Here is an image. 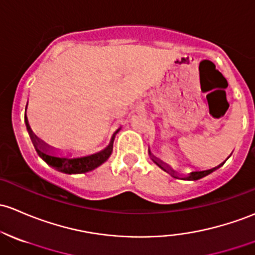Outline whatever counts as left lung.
Here are the masks:
<instances>
[{"label": "left lung", "instance_id": "left-lung-1", "mask_svg": "<svg viewBox=\"0 0 255 255\" xmlns=\"http://www.w3.org/2000/svg\"><path fill=\"white\" fill-rule=\"evenodd\" d=\"M149 154H150V152H149ZM150 155H152V154H150ZM230 155H231V154H230ZM230 155H229V157H230ZM229 157H227V158H229ZM152 159H153V161H154L155 164H157L158 166H159V168L161 169V170H164V171L169 172V174H171L172 176H174V177H176V179H179V176H177V172L172 170L171 168H169L168 165H165V164H164L163 161H160V160H158V159H154V158H152ZM224 163H225V161H223V163H221V164H219V165H218V166H215V168L208 169V170L192 171V172H190V174H188V175H186V176L181 177V179H182V180H199V179H202V177L207 176V175L212 174V172H213V171H215L216 169H219V168H220L221 165H224ZM175 173H176L177 175H175Z\"/></svg>", "mask_w": 255, "mask_h": 255}]
</instances>
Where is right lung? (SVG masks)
Here are the masks:
<instances>
[{"label":"right lung","instance_id":"1","mask_svg":"<svg viewBox=\"0 0 255 255\" xmlns=\"http://www.w3.org/2000/svg\"><path fill=\"white\" fill-rule=\"evenodd\" d=\"M25 124L28 128V131L30 133V137H31L32 146H34L35 150L39 154L40 158H42V160H45L48 165L54 168L56 170L65 172V174H84V172L91 171L97 166L102 165L105 161L111 157L112 152H113V141L116 137V133L119 131V128L114 132L113 137H112L111 142H109L108 146L105 149L100 150V152L94 153V154L86 155V157H80V158H65V157H56V155L48 154L47 153V147L45 143L40 141L36 136L32 133V131L30 130V127L28 124V119L25 116Z\"/></svg>","mask_w":255,"mask_h":255}]
</instances>
